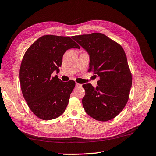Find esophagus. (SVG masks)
Instances as JSON below:
<instances>
[{
  "label": "esophagus",
  "mask_w": 156,
  "mask_h": 156,
  "mask_svg": "<svg viewBox=\"0 0 156 156\" xmlns=\"http://www.w3.org/2000/svg\"><path fill=\"white\" fill-rule=\"evenodd\" d=\"M82 86V84H79V83H76V87H81Z\"/></svg>",
  "instance_id": "1"
}]
</instances>
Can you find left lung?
Segmentation results:
<instances>
[{"mask_svg": "<svg viewBox=\"0 0 156 156\" xmlns=\"http://www.w3.org/2000/svg\"><path fill=\"white\" fill-rule=\"evenodd\" d=\"M72 38L90 55L88 72L98 76V87L83 84L82 100L87 114L106 122L115 118L129 100L132 75L124 49L115 41L100 32L73 36Z\"/></svg>", "mask_w": 156, "mask_h": 156, "instance_id": "1", "label": "left lung"}]
</instances>
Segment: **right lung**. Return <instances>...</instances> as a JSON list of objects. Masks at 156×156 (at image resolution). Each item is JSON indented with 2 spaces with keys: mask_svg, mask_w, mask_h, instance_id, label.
I'll return each mask as SVG.
<instances>
[{
  "mask_svg": "<svg viewBox=\"0 0 156 156\" xmlns=\"http://www.w3.org/2000/svg\"><path fill=\"white\" fill-rule=\"evenodd\" d=\"M80 49L69 36L45 35L33 43L23 56L20 70L23 96L31 111L44 120L56 119L64 112L75 82H63L59 72L62 56L69 49Z\"/></svg>",
  "mask_w": 156,
  "mask_h": 156,
  "instance_id": "right-lung-1",
  "label": "right lung"
}]
</instances>
